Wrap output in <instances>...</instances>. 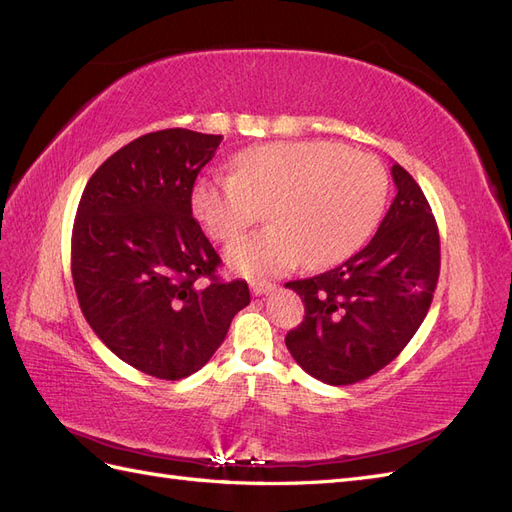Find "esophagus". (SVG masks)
<instances>
[{"mask_svg": "<svg viewBox=\"0 0 512 512\" xmlns=\"http://www.w3.org/2000/svg\"><path fill=\"white\" fill-rule=\"evenodd\" d=\"M275 288V284L271 282H252V292L256 297H262V294H269Z\"/></svg>", "mask_w": 512, "mask_h": 512, "instance_id": "obj_1", "label": "esophagus"}]
</instances>
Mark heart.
Segmentation results:
<instances>
[{
    "label": "heart",
    "mask_w": 512,
    "mask_h": 512,
    "mask_svg": "<svg viewBox=\"0 0 512 512\" xmlns=\"http://www.w3.org/2000/svg\"><path fill=\"white\" fill-rule=\"evenodd\" d=\"M389 175L361 151L324 141L267 143L243 151L235 173L200 179L194 215L215 241L237 239L269 207L273 226L228 247V262L267 277L324 269L352 256L382 218Z\"/></svg>",
    "instance_id": "b5f03b06"
}]
</instances>
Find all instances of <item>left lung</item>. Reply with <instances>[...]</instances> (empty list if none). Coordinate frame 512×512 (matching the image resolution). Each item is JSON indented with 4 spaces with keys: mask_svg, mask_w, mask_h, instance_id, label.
Segmentation results:
<instances>
[{
    "mask_svg": "<svg viewBox=\"0 0 512 512\" xmlns=\"http://www.w3.org/2000/svg\"><path fill=\"white\" fill-rule=\"evenodd\" d=\"M397 196L361 252L286 286L305 303L286 348L324 384L361 382L389 365L425 320L440 275V235L423 190L393 164Z\"/></svg>",
    "mask_w": 512,
    "mask_h": 512,
    "instance_id": "1",
    "label": "left lung"
}]
</instances>
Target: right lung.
Segmentation results:
<instances>
[{"instance_id": "1", "label": "right lung", "mask_w": 512, "mask_h": 512, "mask_svg": "<svg viewBox=\"0 0 512 512\" xmlns=\"http://www.w3.org/2000/svg\"><path fill=\"white\" fill-rule=\"evenodd\" d=\"M222 136L170 128L121 147L87 181L72 228V282L89 327L123 363L181 380L250 305L243 280L192 215V190Z\"/></svg>"}]
</instances>
